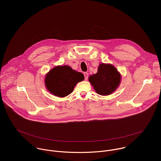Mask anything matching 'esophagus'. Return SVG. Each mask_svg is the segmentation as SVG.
Here are the masks:
<instances>
[{
    "label": "esophagus",
    "instance_id": "esophagus-1",
    "mask_svg": "<svg viewBox=\"0 0 161 161\" xmlns=\"http://www.w3.org/2000/svg\"><path fill=\"white\" fill-rule=\"evenodd\" d=\"M83 75H84V76H85V80H87L88 78V74L87 73H84Z\"/></svg>",
    "mask_w": 161,
    "mask_h": 161
}]
</instances>
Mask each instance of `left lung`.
Here are the masks:
<instances>
[{
    "label": "left lung",
    "instance_id": "left-lung-1",
    "mask_svg": "<svg viewBox=\"0 0 161 161\" xmlns=\"http://www.w3.org/2000/svg\"><path fill=\"white\" fill-rule=\"evenodd\" d=\"M121 78L120 72L112 64L101 63L98 66L97 73L90 76L88 81L96 93L101 96H108L119 86Z\"/></svg>",
    "mask_w": 161,
    "mask_h": 161
}]
</instances>
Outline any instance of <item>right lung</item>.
Masks as SVG:
<instances>
[{
  "label": "right lung",
  "instance_id": "right-lung-1",
  "mask_svg": "<svg viewBox=\"0 0 161 161\" xmlns=\"http://www.w3.org/2000/svg\"><path fill=\"white\" fill-rule=\"evenodd\" d=\"M84 80V75L69 65H57L45 76L47 89L55 96L64 97L73 92L76 84Z\"/></svg>",
  "mask_w": 161,
  "mask_h": 161
}]
</instances>
